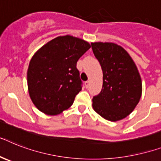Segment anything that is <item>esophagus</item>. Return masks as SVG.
Listing matches in <instances>:
<instances>
[{
	"mask_svg": "<svg viewBox=\"0 0 161 161\" xmlns=\"http://www.w3.org/2000/svg\"><path fill=\"white\" fill-rule=\"evenodd\" d=\"M89 85H90L89 81H86V82H85V87H88V86H89Z\"/></svg>",
	"mask_w": 161,
	"mask_h": 161,
	"instance_id": "obj_1",
	"label": "esophagus"
}]
</instances>
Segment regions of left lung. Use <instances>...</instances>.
<instances>
[{
	"instance_id": "8db88e82",
	"label": "left lung",
	"mask_w": 161,
	"mask_h": 161,
	"mask_svg": "<svg viewBox=\"0 0 161 161\" xmlns=\"http://www.w3.org/2000/svg\"><path fill=\"white\" fill-rule=\"evenodd\" d=\"M101 65L103 88L92 98V108L106 120L117 121L135 109L142 97V79L135 63L122 47L113 43H92Z\"/></svg>"
}]
</instances>
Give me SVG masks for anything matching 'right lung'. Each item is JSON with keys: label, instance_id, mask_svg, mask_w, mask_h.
I'll return each mask as SVG.
<instances>
[{"label": "right lung", "instance_id": "1", "mask_svg": "<svg viewBox=\"0 0 161 161\" xmlns=\"http://www.w3.org/2000/svg\"><path fill=\"white\" fill-rule=\"evenodd\" d=\"M90 47L84 40L65 35L52 40L34 54L27 83L31 100L40 112L57 115L71 107L83 87L77 62Z\"/></svg>", "mask_w": 161, "mask_h": 161}]
</instances>
